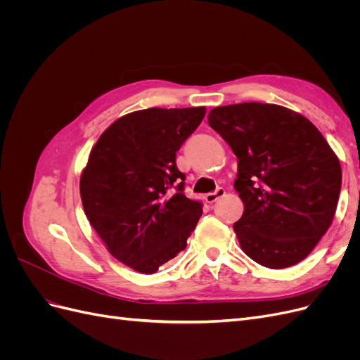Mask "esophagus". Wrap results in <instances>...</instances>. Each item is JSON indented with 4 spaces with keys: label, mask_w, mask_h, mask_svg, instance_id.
I'll use <instances>...</instances> for the list:
<instances>
[{
    "label": "esophagus",
    "mask_w": 360,
    "mask_h": 360,
    "mask_svg": "<svg viewBox=\"0 0 360 360\" xmlns=\"http://www.w3.org/2000/svg\"><path fill=\"white\" fill-rule=\"evenodd\" d=\"M225 195V189H222V188H219L217 189L216 192H212V193H207L205 197H204V200H205V202H209V204H213V202H216L217 200L219 198H222Z\"/></svg>",
    "instance_id": "34e87169"
}]
</instances>
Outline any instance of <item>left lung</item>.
Returning <instances> with one entry per match:
<instances>
[{"label":"left lung","mask_w":360,"mask_h":360,"mask_svg":"<svg viewBox=\"0 0 360 360\" xmlns=\"http://www.w3.org/2000/svg\"><path fill=\"white\" fill-rule=\"evenodd\" d=\"M209 124L238 160L242 250L269 269L300 263L333 221L342 180L335 151L307 117L279 105L217 106Z\"/></svg>","instance_id":"1"}]
</instances>
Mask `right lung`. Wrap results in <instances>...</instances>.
Segmentation results:
<instances>
[{
	"label": "right lung",
	"mask_w": 360,
	"mask_h": 360,
	"mask_svg": "<svg viewBox=\"0 0 360 360\" xmlns=\"http://www.w3.org/2000/svg\"><path fill=\"white\" fill-rule=\"evenodd\" d=\"M205 108H148L108 127L90 151L79 192L86 219L120 263L151 275L186 248L202 202L183 193L176 153Z\"/></svg>",
	"instance_id": "1"
}]
</instances>
